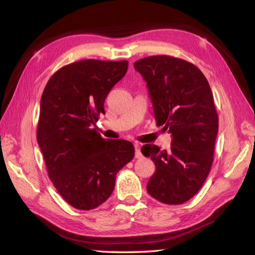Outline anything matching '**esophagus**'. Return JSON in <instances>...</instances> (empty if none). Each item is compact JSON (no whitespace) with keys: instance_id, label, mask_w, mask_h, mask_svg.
Here are the masks:
<instances>
[{"instance_id":"obj_1","label":"esophagus","mask_w":255,"mask_h":255,"mask_svg":"<svg viewBox=\"0 0 255 255\" xmlns=\"http://www.w3.org/2000/svg\"><path fill=\"white\" fill-rule=\"evenodd\" d=\"M135 157H136V158L142 157V154H141V151H140V145H139V143H135Z\"/></svg>"}]
</instances>
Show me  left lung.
Wrapping results in <instances>:
<instances>
[{
	"instance_id": "8db88e82",
	"label": "left lung",
	"mask_w": 255,
	"mask_h": 255,
	"mask_svg": "<svg viewBox=\"0 0 255 255\" xmlns=\"http://www.w3.org/2000/svg\"><path fill=\"white\" fill-rule=\"evenodd\" d=\"M146 83L157 126L171 134L168 151L144 144L155 164L146 184L149 195L165 204H182L202 187L213 164L218 116L204 74L188 61L167 55L137 60Z\"/></svg>"
}]
</instances>
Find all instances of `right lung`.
I'll list each match as a JSON object with an SVG mask.
<instances>
[{
  "instance_id": "add662e5",
  "label": "right lung",
  "mask_w": 255,
  "mask_h": 255,
  "mask_svg": "<svg viewBox=\"0 0 255 255\" xmlns=\"http://www.w3.org/2000/svg\"><path fill=\"white\" fill-rule=\"evenodd\" d=\"M128 66L127 60L76 61L54 73L43 90L37 141L50 180L78 210L105 202L117 172L134 157L132 142L104 139L95 128L107 95Z\"/></svg>"
}]
</instances>
